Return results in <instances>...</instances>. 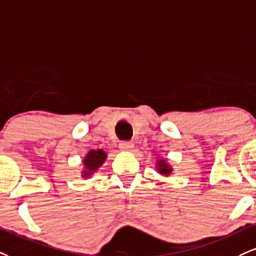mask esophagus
Segmentation results:
<instances>
[{"label": "esophagus", "mask_w": 256, "mask_h": 256, "mask_svg": "<svg viewBox=\"0 0 256 256\" xmlns=\"http://www.w3.org/2000/svg\"><path fill=\"white\" fill-rule=\"evenodd\" d=\"M119 148L122 150H124V152H130V150H132V148H134V143L130 140H122L119 143Z\"/></svg>", "instance_id": "esophagus-1"}]
</instances>
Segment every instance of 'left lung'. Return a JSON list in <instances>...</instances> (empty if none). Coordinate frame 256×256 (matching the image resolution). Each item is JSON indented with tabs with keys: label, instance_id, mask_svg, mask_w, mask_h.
Instances as JSON below:
<instances>
[{
	"label": "left lung",
	"instance_id": "obj_1",
	"mask_svg": "<svg viewBox=\"0 0 256 256\" xmlns=\"http://www.w3.org/2000/svg\"><path fill=\"white\" fill-rule=\"evenodd\" d=\"M158 170L161 174H164V175L170 174L172 169L169 168V166L166 163V160H160L158 163Z\"/></svg>",
	"mask_w": 256,
	"mask_h": 256
}]
</instances>
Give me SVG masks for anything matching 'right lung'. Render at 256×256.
Here are the masks:
<instances>
[{"instance_id":"obj_1","label":"right lung","mask_w":256,"mask_h":256,"mask_svg":"<svg viewBox=\"0 0 256 256\" xmlns=\"http://www.w3.org/2000/svg\"><path fill=\"white\" fill-rule=\"evenodd\" d=\"M106 158H107L106 152H102L101 149L92 150V152H89L87 154V156H86V158L83 160V164H84L86 167L83 176L86 178L90 176V174H93L94 172L96 170L101 164H102Z\"/></svg>"}]
</instances>
